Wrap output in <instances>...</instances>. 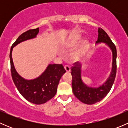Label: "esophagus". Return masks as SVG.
<instances>
[{
    "instance_id": "esophagus-1",
    "label": "esophagus",
    "mask_w": 128,
    "mask_h": 128,
    "mask_svg": "<svg viewBox=\"0 0 128 128\" xmlns=\"http://www.w3.org/2000/svg\"><path fill=\"white\" fill-rule=\"evenodd\" d=\"M64 69H65L66 71L67 72H69L70 71V68L68 65L64 66Z\"/></svg>"
}]
</instances>
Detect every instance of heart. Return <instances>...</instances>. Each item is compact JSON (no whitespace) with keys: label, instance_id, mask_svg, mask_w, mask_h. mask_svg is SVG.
I'll list each match as a JSON object with an SVG mask.
<instances>
[{"label":"heart","instance_id":"1","mask_svg":"<svg viewBox=\"0 0 128 128\" xmlns=\"http://www.w3.org/2000/svg\"><path fill=\"white\" fill-rule=\"evenodd\" d=\"M80 40V36L79 34H75L68 39L61 46V50L63 52H66L68 50H70L74 47ZM85 51L84 43L76 48L75 50L71 51L69 54V59L71 61H76L78 60L80 58L83 56Z\"/></svg>","mask_w":128,"mask_h":128}]
</instances>
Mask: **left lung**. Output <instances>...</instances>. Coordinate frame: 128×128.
Masks as SVG:
<instances>
[{"mask_svg":"<svg viewBox=\"0 0 128 128\" xmlns=\"http://www.w3.org/2000/svg\"><path fill=\"white\" fill-rule=\"evenodd\" d=\"M98 33V36L96 44L105 43L112 50L113 54L112 72L105 82L98 87H89L84 83L81 78L82 65L77 62L74 63V66L71 68L72 87L74 94L80 101L87 104H93L99 102L106 96L114 83L116 74L117 52L115 45L104 30L99 28Z\"/></svg>","mask_w":128,"mask_h":128,"instance_id":"1","label":"left lung"}]
</instances>
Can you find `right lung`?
I'll list each match as a JSON object with an SVG mask.
<instances>
[{"instance_id": "obj_1", "label": "right lung", "mask_w": 128, "mask_h": 128, "mask_svg": "<svg viewBox=\"0 0 128 128\" xmlns=\"http://www.w3.org/2000/svg\"><path fill=\"white\" fill-rule=\"evenodd\" d=\"M38 32L39 28L29 30L19 36L10 49V60L12 77L19 92L30 102L41 104L47 102L56 95L59 80L66 72L63 66L49 64L39 77L27 80L21 77L16 71L12 56L14 47L23 41L36 38Z\"/></svg>"}]
</instances>
